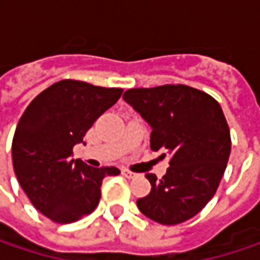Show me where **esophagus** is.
<instances>
[{
  "label": "esophagus",
  "instance_id": "1",
  "mask_svg": "<svg viewBox=\"0 0 260 260\" xmlns=\"http://www.w3.org/2000/svg\"><path fill=\"white\" fill-rule=\"evenodd\" d=\"M122 175H123V176H125V178H135V176H137V175H135V173H132V172H129V170H126V169H125V170H122Z\"/></svg>",
  "mask_w": 260,
  "mask_h": 260
}]
</instances>
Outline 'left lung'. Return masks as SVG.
Listing matches in <instances>:
<instances>
[{"mask_svg":"<svg viewBox=\"0 0 260 260\" xmlns=\"http://www.w3.org/2000/svg\"><path fill=\"white\" fill-rule=\"evenodd\" d=\"M123 99L150 125V149L170 156L162 179L146 175L152 189L137 200L138 209L167 226L192 218L214 197L231 155V131L220 104L182 84L131 88Z\"/></svg>","mask_w":260,"mask_h":260,"instance_id":"left-lung-1","label":"left lung"}]
</instances>
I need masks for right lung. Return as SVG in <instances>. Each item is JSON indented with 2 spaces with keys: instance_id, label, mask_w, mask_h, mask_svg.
I'll list each match as a JSON object with an SVG mask.
<instances>
[{
  "instance_id": "add662e5",
  "label": "right lung",
  "mask_w": 260,
  "mask_h": 260,
  "mask_svg": "<svg viewBox=\"0 0 260 260\" xmlns=\"http://www.w3.org/2000/svg\"><path fill=\"white\" fill-rule=\"evenodd\" d=\"M122 88L63 79L37 94L24 111L12 143L13 169L32 206L55 223H74L94 211L105 176L116 167L94 169L72 159L75 144L122 96Z\"/></svg>"
}]
</instances>
